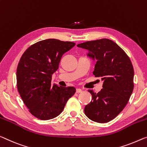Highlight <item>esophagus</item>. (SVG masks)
I'll return each instance as SVG.
<instances>
[{"instance_id":"obj_1","label":"esophagus","mask_w":147,"mask_h":147,"mask_svg":"<svg viewBox=\"0 0 147 147\" xmlns=\"http://www.w3.org/2000/svg\"><path fill=\"white\" fill-rule=\"evenodd\" d=\"M82 92V90H81V89H79V88H78V89H76L77 93H79V92Z\"/></svg>"}]
</instances>
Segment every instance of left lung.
<instances>
[{
    "label": "left lung",
    "mask_w": 147,
    "mask_h": 147,
    "mask_svg": "<svg viewBox=\"0 0 147 147\" xmlns=\"http://www.w3.org/2000/svg\"><path fill=\"white\" fill-rule=\"evenodd\" d=\"M96 58L92 74L103 81L98 93L88 90L92 100L84 108L86 116L98 123L116 118L127 105L134 90V69L130 58L116 42L108 39L87 41L77 45Z\"/></svg>",
    "instance_id": "obj_1"
}]
</instances>
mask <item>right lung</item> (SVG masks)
I'll use <instances>...</instances> for the list:
<instances>
[{"instance_id":"1","label":"right lung","mask_w":147,"mask_h":147,"mask_svg":"<svg viewBox=\"0 0 147 147\" xmlns=\"http://www.w3.org/2000/svg\"><path fill=\"white\" fill-rule=\"evenodd\" d=\"M70 41L49 39L31 45L22 55L16 71L17 87L29 112L38 119L56 118L76 92L74 87L52 85V75L61 58L75 46Z\"/></svg>"}]
</instances>
